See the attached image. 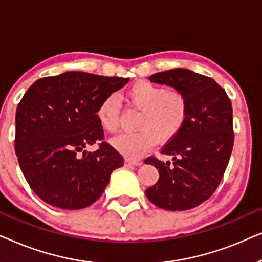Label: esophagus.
I'll return each mask as SVG.
<instances>
[{"mask_svg": "<svg viewBox=\"0 0 262 262\" xmlns=\"http://www.w3.org/2000/svg\"><path fill=\"white\" fill-rule=\"evenodd\" d=\"M142 161H136V160H128L126 159L125 160V166H135V167H138V166H142Z\"/></svg>", "mask_w": 262, "mask_h": 262, "instance_id": "obj_1", "label": "esophagus"}]
</instances>
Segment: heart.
Segmentation results:
<instances>
[{
  "label": "heart",
  "mask_w": 262,
  "mask_h": 262,
  "mask_svg": "<svg viewBox=\"0 0 262 262\" xmlns=\"http://www.w3.org/2000/svg\"><path fill=\"white\" fill-rule=\"evenodd\" d=\"M125 96L132 106L141 110L136 125L139 130L134 134L118 135L111 139V144L127 159H141L157 142H171L185 127L188 103L181 93L149 81H138L127 89ZM95 114L103 131L108 134L116 131L120 114V102L117 95L103 98Z\"/></svg>",
  "instance_id": "b5f03b06"
}]
</instances>
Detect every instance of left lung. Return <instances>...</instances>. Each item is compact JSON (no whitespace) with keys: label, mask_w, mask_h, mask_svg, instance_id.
<instances>
[{"label":"left lung","mask_w":262,"mask_h":262,"mask_svg":"<svg viewBox=\"0 0 262 262\" xmlns=\"http://www.w3.org/2000/svg\"><path fill=\"white\" fill-rule=\"evenodd\" d=\"M149 80L181 93L188 117L180 135L161 150L173 156V163L155 157L144 161L160 174L145 194L161 209H193L213 194L227 169L234 145L231 101L216 81L188 69L156 73Z\"/></svg>","instance_id":"8db88e82"}]
</instances>
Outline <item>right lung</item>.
<instances>
[{
	"mask_svg": "<svg viewBox=\"0 0 262 262\" xmlns=\"http://www.w3.org/2000/svg\"><path fill=\"white\" fill-rule=\"evenodd\" d=\"M128 78L67 71L35 81L15 117V152L24 177L41 200L66 210L84 209L105 191L124 159L102 141L96 108Z\"/></svg>",
	"mask_w": 262,
	"mask_h": 262,
	"instance_id": "1",
	"label": "right lung"
}]
</instances>
